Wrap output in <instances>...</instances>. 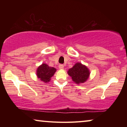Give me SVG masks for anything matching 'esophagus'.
I'll return each mask as SVG.
<instances>
[{
    "label": "esophagus",
    "mask_w": 127,
    "mask_h": 127,
    "mask_svg": "<svg viewBox=\"0 0 127 127\" xmlns=\"http://www.w3.org/2000/svg\"><path fill=\"white\" fill-rule=\"evenodd\" d=\"M64 65H63V64H60V65H59V68L61 69H64Z\"/></svg>",
    "instance_id": "esophagus-1"
}]
</instances>
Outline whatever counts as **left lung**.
<instances>
[{
    "mask_svg": "<svg viewBox=\"0 0 127 127\" xmlns=\"http://www.w3.org/2000/svg\"><path fill=\"white\" fill-rule=\"evenodd\" d=\"M67 73L72 77V80L77 84L83 83L88 79L90 75L88 69L81 63H77L69 69Z\"/></svg>",
    "mask_w": 127,
    "mask_h": 127,
    "instance_id": "obj_1",
    "label": "left lung"
}]
</instances>
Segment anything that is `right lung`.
I'll return each mask as SVG.
<instances>
[{"instance_id":"1","label":"right lung","mask_w":127,"mask_h":127,"mask_svg":"<svg viewBox=\"0 0 127 127\" xmlns=\"http://www.w3.org/2000/svg\"><path fill=\"white\" fill-rule=\"evenodd\" d=\"M56 69L53 67H50L47 64H43L37 69V76L40 80L47 83L50 80L51 77L53 76Z\"/></svg>"}]
</instances>
